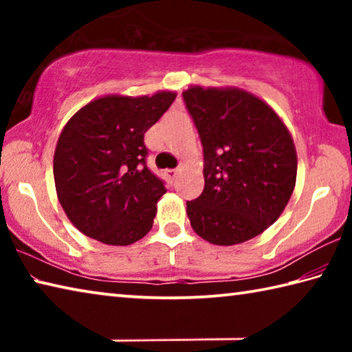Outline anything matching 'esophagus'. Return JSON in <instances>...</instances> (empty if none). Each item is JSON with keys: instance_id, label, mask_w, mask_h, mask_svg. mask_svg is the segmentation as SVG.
Segmentation results:
<instances>
[{"instance_id": "esophagus-1", "label": "esophagus", "mask_w": 352, "mask_h": 352, "mask_svg": "<svg viewBox=\"0 0 352 352\" xmlns=\"http://www.w3.org/2000/svg\"><path fill=\"white\" fill-rule=\"evenodd\" d=\"M164 174L169 178V180H175V177L180 174V169H166Z\"/></svg>"}]
</instances>
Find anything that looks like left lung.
I'll return each mask as SVG.
<instances>
[{
    "label": "left lung",
    "mask_w": 352,
    "mask_h": 352,
    "mask_svg": "<svg viewBox=\"0 0 352 352\" xmlns=\"http://www.w3.org/2000/svg\"><path fill=\"white\" fill-rule=\"evenodd\" d=\"M183 99L204 146L205 188L186 201L190 226L214 245L269 228L289 204L296 151L275 110L239 88L189 87Z\"/></svg>",
    "instance_id": "left-lung-1"
}]
</instances>
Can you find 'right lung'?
Instances as JSON below:
<instances>
[{"mask_svg":"<svg viewBox=\"0 0 352 352\" xmlns=\"http://www.w3.org/2000/svg\"><path fill=\"white\" fill-rule=\"evenodd\" d=\"M175 96L109 94L82 107L63 127L54 152L57 197L85 236L130 245L151 231L166 188L146 166L144 133Z\"/></svg>","mask_w":352,"mask_h":352,"instance_id":"1","label":"right lung"}]
</instances>
